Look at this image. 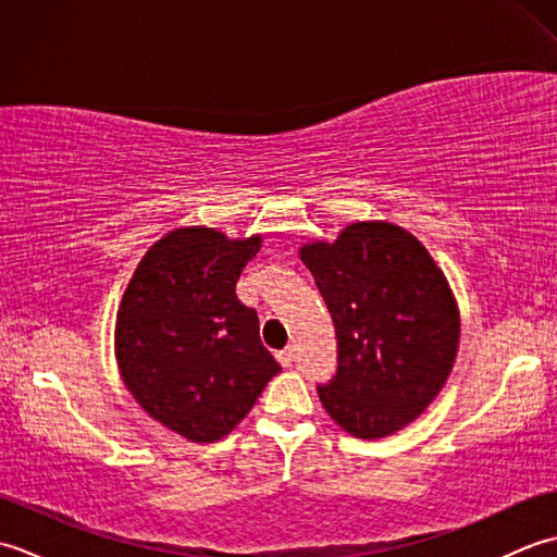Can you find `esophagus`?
Masks as SVG:
<instances>
[{"label": "esophagus", "mask_w": 557, "mask_h": 557, "mask_svg": "<svg viewBox=\"0 0 557 557\" xmlns=\"http://www.w3.org/2000/svg\"><path fill=\"white\" fill-rule=\"evenodd\" d=\"M277 361H280L282 366H292V361H294V351H292V347H285L282 351H277Z\"/></svg>", "instance_id": "esophagus-1"}]
</instances>
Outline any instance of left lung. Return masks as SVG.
I'll return each mask as SVG.
<instances>
[{"instance_id":"1","label":"left lung","mask_w":557,"mask_h":557,"mask_svg":"<svg viewBox=\"0 0 557 557\" xmlns=\"http://www.w3.org/2000/svg\"><path fill=\"white\" fill-rule=\"evenodd\" d=\"M335 323L337 373L318 385L347 433L405 429L441 393L459 345V311L425 246L389 222H354L333 244L301 246Z\"/></svg>"}]
</instances>
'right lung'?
<instances>
[{
    "label": "right lung",
    "mask_w": 557,
    "mask_h": 557,
    "mask_svg": "<svg viewBox=\"0 0 557 557\" xmlns=\"http://www.w3.org/2000/svg\"><path fill=\"white\" fill-rule=\"evenodd\" d=\"M258 248V234H164L138 263L116 311L114 351L126 389L191 443L230 435L280 371L260 342L258 313L234 292Z\"/></svg>",
    "instance_id": "1"
}]
</instances>
